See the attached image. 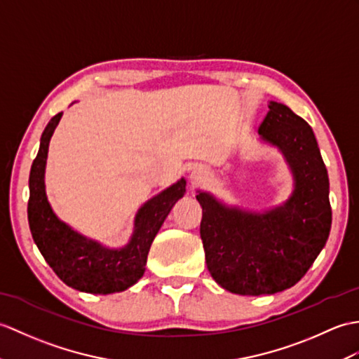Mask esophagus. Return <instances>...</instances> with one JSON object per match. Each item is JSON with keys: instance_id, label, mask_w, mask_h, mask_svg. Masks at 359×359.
<instances>
[{"instance_id": "34e87169", "label": "esophagus", "mask_w": 359, "mask_h": 359, "mask_svg": "<svg viewBox=\"0 0 359 359\" xmlns=\"http://www.w3.org/2000/svg\"><path fill=\"white\" fill-rule=\"evenodd\" d=\"M208 179H210V171L202 165L196 166V168L191 171V183H193V185H202Z\"/></svg>"}]
</instances>
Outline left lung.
Instances as JSON below:
<instances>
[{
    "label": "left lung",
    "instance_id": "obj_1",
    "mask_svg": "<svg viewBox=\"0 0 359 359\" xmlns=\"http://www.w3.org/2000/svg\"><path fill=\"white\" fill-rule=\"evenodd\" d=\"M258 133L285 153L295 176L292 197L252 214L224 208L206 193L197 196L208 271L238 295H271L297 285L326 245L332 224L327 170L311 125L271 102Z\"/></svg>",
    "mask_w": 359,
    "mask_h": 359
}]
</instances>
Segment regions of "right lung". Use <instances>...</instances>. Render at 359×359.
Returning a JSON list of instances; mask_svg holds the SVG:
<instances>
[{"label": "right lung", "mask_w": 359, "mask_h": 359, "mask_svg": "<svg viewBox=\"0 0 359 359\" xmlns=\"http://www.w3.org/2000/svg\"><path fill=\"white\" fill-rule=\"evenodd\" d=\"M61 116L62 113H57L47 123L38 156L32 163L27 205L32 237L44 260L67 286L88 294L121 292L144 275L149 246L174 203L185 194L187 182L179 180L140 208L135 234L125 248L110 251L84 238L56 219L44 191L48 142Z\"/></svg>", "instance_id": "1"}]
</instances>
